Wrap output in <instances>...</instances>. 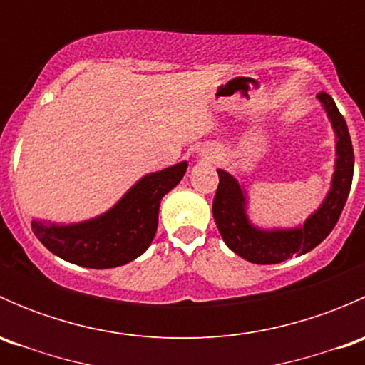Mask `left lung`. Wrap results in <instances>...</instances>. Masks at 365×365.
<instances>
[{
  "mask_svg": "<svg viewBox=\"0 0 365 365\" xmlns=\"http://www.w3.org/2000/svg\"><path fill=\"white\" fill-rule=\"evenodd\" d=\"M318 98L322 101L323 108L332 121L334 130H336L337 165L336 173H334L332 189H330L325 203L319 206L314 215L305 220L304 227L288 231L256 230L245 215V197L238 182L226 171L217 169L219 187H217L212 205L213 219H215L219 233L222 235L227 247L251 263L274 264L286 261L293 254L302 256V254L312 251L334 230L342 208H344L346 200H348L353 180V164H355L348 125L330 95L319 93Z\"/></svg>",
  "mask_w": 365,
  "mask_h": 365,
  "instance_id": "1",
  "label": "left lung"
}]
</instances>
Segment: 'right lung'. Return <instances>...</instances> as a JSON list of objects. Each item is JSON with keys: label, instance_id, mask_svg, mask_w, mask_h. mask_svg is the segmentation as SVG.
<instances>
[{"label": "right lung", "instance_id": "add662e5", "mask_svg": "<svg viewBox=\"0 0 365 365\" xmlns=\"http://www.w3.org/2000/svg\"><path fill=\"white\" fill-rule=\"evenodd\" d=\"M187 162L146 175L104 215L73 226L33 220L35 237L61 259L86 268H113L141 256L159 224L160 200L178 185Z\"/></svg>", "mask_w": 365, "mask_h": 365}]
</instances>
